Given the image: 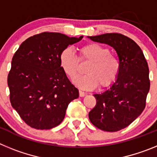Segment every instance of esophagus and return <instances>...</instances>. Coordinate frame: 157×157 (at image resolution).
I'll use <instances>...</instances> for the list:
<instances>
[{
  "instance_id": "1",
  "label": "esophagus",
  "mask_w": 157,
  "mask_h": 157,
  "mask_svg": "<svg viewBox=\"0 0 157 157\" xmlns=\"http://www.w3.org/2000/svg\"><path fill=\"white\" fill-rule=\"evenodd\" d=\"M85 95H86V93L82 92V90H79V96H80V97H84Z\"/></svg>"
}]
</instances>
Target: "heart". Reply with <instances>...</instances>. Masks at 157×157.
Instances as JSON below:
<instances>
[{"instance_id": "b5f03b06", "label": "heart", "mask_w": 157, "mask_h": 157, "mask_svg": "<svg viewBox=\"0 0 157 157\" xmlns=\"http://www.w3.org/2000/svg\"><path fill=\"white\" fill-rule=\"evenodd\" d=\"M78 59L87 60L86 75L75 78L74 82L80 88L91 90L99 85L101 88L109 86L116 81L120 71V59L106 47L98 43H88L78 49V59L71 48L67 47L60 52L59 65L70 78L76 76Z\"/></svg>"}]
</instances>
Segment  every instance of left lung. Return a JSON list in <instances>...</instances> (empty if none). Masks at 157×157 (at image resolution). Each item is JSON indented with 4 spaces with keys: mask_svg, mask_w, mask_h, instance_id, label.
I'll use <instances>...</instances> for the list:
<instances>
[{
    "mask_svg": "<svg viewBox=\"0 0 157 157\" xmlns=\"http://www.w3.org/2000/svg\"><path fill=\"white\" fill-rule=\"evenodd\" d=\"M89 37L113 47L120 59L117 79L109 90L94 94L97 104L89 112L96 127L115 132L128 127L145 109L150 87L149 66L141 48L127 36L110 33Z\"/></svg>",
    "mask_w": 157,
    "mask_h": 157,
    "instance_id": "left-lung-1",
    "label": "left lung"
}]
</instances>
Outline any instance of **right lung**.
I'll use <instances>...</instances> for the list:
<instances>
[{
  "mask_svg": "<svg viewBox=\"0 0 157 157\" xmlns=\"http://www.w3.org/2000/svg\"><path fill=\"white\" fill-rule=\"evenodd\" d=\"M82 37L43 32L25 40L15 52L8 75L10 102L28 126L37 130L56 127L64 119L69 103L78 98L59 56Z\"/></svg>",
  "mask_w": 157,
  "mask_h": 157,
  "instance_id": "right-lung-1",
  "label": "right lung"
}]
</instances>
